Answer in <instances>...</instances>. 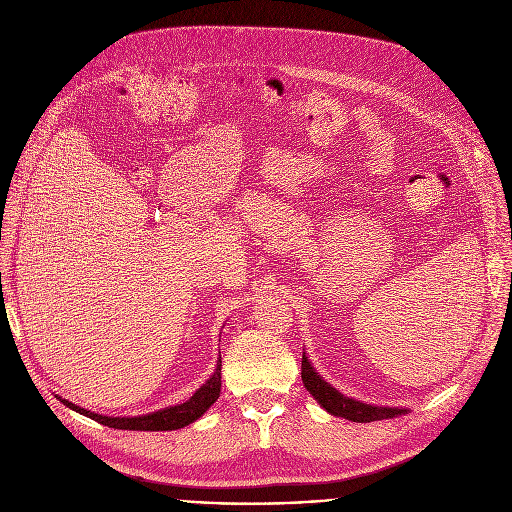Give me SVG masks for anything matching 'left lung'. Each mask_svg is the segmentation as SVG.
<instances>
[{"instance_id":"1","label":"left lung","mask_w":512,"mask_h":512,"mask_svg":"<svg viewBox=\"0 0 512 512\" xmlns=\"http://www.w3.org/2000/svg\"><path fill=\"white\" fill-rule=\"evenodd\" d=\"M301 369H303L305 388L311 392V396L319 402L321 407L336 417H344L348 421H357V423H369V421H380V419H392V417L407 413L405 409L371 407V405H365V402L342 396L338 390H334L330 384H326L319 378L305 355H303Z\"/></svg>"}]
</instances>
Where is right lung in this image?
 <instances>
[{"label": "right lung", "mask_w": 512, "mask_h": 512, "mask_svg": "<svg viewBox=\"0 0 512 512\" xmlns=\"http://www.w3.org/2000/svg\"><path fill=\"white\" fill-rule=\"evenodd\" d=\"M220 386H222V359L218 361V369L211 375V378L191 396L182 405L157 411L151 415H141V417H105L91 413L87 409H80L68 400H62L64 405L80 415L91 417L101 425L107 427H116V429H134V432H168V429H180L188 423L197 421L215 400L220 396Z\"/></svg>", "instance_id": "obj_1"}]
</instances>
